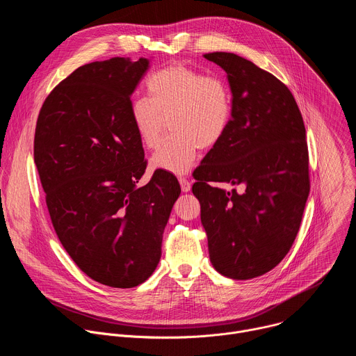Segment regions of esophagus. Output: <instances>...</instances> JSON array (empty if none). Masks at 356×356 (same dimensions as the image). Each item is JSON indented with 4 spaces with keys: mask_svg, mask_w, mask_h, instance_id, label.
Here are the masks:
<instances>
[{
    "mask_svg": "<svg viewBox=\"0 0 356 356\" xmlns=\"http://www.w3.org/2000/svg\"><path fill=\"white\" fill-rule=\"evenodd\" d=\"M179 181H180V187H181L183 193H187L191 190V183L186 177H179Z\"/></svg>",
    "mask_w": 356,
    "mask_h": 356,
    "instance_id": "obj_1",
    "label": "esophagus"
}]
</instances>
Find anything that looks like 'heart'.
Masks as SVG:
<instances>
[{
	"mask_svg": "<svg viewBox=\"0 0 356 356\" xmlns=\"http://www.w3.org/2000/svg\"><path fill=\"white\" fill-rule=\"evenodd\" d=\"M149 97L131 99V120L147 149H156L166 131H173L152 158V166L184 175L198 147L209 149L225 135L232 117V95L227 81L181 63L169 65L146 80Z\"/></svg>",
	"mask_w": 356,
	"mask_h": 356,
	"instance_id": "b5f03b06",
	"label": "heart"
}]
</instances>
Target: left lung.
I'll return each mask as SVG.
<instances>
[{
	"mask_svg": "<svg viewBox=\"0 0 356 356\" xmlns=\"http://www.w3.org/2000/svg\"><path fill=\"white\" fill-rule=\"evenodd\" d=\"M204 58L227 73L232 117L198 166L193 194L203 202L214 269L248 280L277 266L298 232L310 193L306 128L293 94L273 74L235 54ZM210 181L247 188L225 192Z\"/></svg>",
	"mask_w": 356,
	"mask_h": 356,
	"instance_id": "obj_1",
	"label": "left lung"
}]
</instances>
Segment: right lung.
<instances>
[{"instance_id": "right-lung-1", "label": "right lung", "mask_w": 356, "mask_h": 356, "mask_svg": "<svg viewBox=\"0 0 356 356\" xmlns=\"http://www.w3.org/2000/svg\"><path fill=\"white\" fill-rule=\"evenodd\" d=\"M149 67L113 58L76 69L40 108L33 140L46 206L63 248L92 280L129 289L155 272L177 179L146 161L131 95Z\"/></svg>"}]
</instances>
